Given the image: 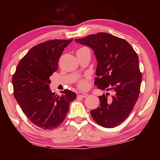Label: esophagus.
Segmentation results:
<instances>
[{"label":"esophagus","mask_w":160,"mask_h":160,"mask_svg":"<svg viewBox=\"0 0 160 160\" xmlns=\"http://www.w3.org/2000/svg\"><path fill=\"white\" fill-rule=\"evenodd\" d=\"M77 96L78 97H81V98H85V97L88 96V94L85 92H77Z\"/></svg>","instance_id":"34e87169"}]
</instances>
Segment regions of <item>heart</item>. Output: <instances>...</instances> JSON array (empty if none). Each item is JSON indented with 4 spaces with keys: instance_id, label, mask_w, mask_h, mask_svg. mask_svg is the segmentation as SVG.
Returning a JSON list of instances; mask_svg holds the SVG:
<instances>
[{
    "instance_id": "1",
    "label": "heart",
    "mask_w": 160,
    "mask_h": 160,
    "mask_svg": "<svg viewBox=\"0 0 160 160\" xmlns=\"http://www.w3.org/2000/svg\"><path fill=\"white\" fill-rule=\"evenodd\" d=\"M87 87V82L85 80H81L79 82V88L81 89H85Z\"/></svg>"
}]
</instances>
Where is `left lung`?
<instances>
[{
	"instance_id": "1",
	"label": "left lung",
	"mask_w": 160,
	"mask_h": 160,
	"mask_svg": "<svg viewBox=\"0 0 160 160\" xmlns=\"http://www.w3.org/2000/svg\"><path fill=\"white\" fill-rule=\"evenodd\" d=\"M75 41L94 51L97 88L114 92L110 99L109 93L99 96V106L91 111L92 117L102 127L114 128L128 118L138 99L142 81L138 56L126 40L105 32Z\"/></svg>"
}]
</instances>
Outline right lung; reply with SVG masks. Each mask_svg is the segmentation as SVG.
Instances as JSON below:
<instances>
[{"label":"right lung","mask_w":160,"mask_h":160,"mask_svg":"<svg viewBox=\"0 0 160 160\" xmlns=\"http://www.w3.org/2000/svg\"><path fill=\"white\" fill-rule=\"evenodd\" d=\"M72 39H54L34 46L19 62L12 83L15 99L34 125L44 130L58 127L76 94L69 90L61 96L51 90L49 78L58 70L64 48Z\"/></svg>","instance_id":"add662e5"}]
</instances>
